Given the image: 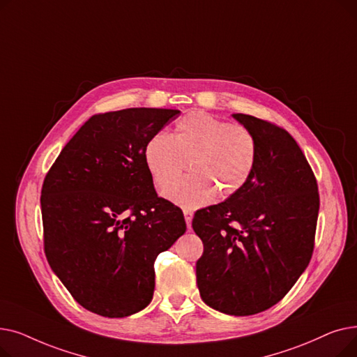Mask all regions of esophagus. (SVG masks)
<instances>
[{
    "label": "esophagus",
    "mask_w": 357,
    "mask_h": 357,
    "mask_svg": "<svg viewBox=\"0 0 357 357\" xmlns=\"http://www.w3.org/2000/svg\"><path fill=\"white\" fill-rule=\"evenodd\" d=\"M194 213L191 210H183V217L186 221V226H188V230H191V221H192Z\"/></svg>",
    "instance_id": "34e87169"
}]
</instances>
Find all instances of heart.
<instances>
[{
	"mask_svg": "<svg viewBox=\"0 0 357 357\" xmlns=\"http://www.w3.org/2000/svg\"><path fill=\"white\" fill-rule=\"evenodd\" d=\"M259 144L253 131L208 112H191L175 124L172 136L158 133L144 147V162L160 190L180 174L190 159L193 174L169 186L165 195L186 208L211 202L217 192L227 198L240 191L255 172Z\"/></svg>",
	"mask_w": 357,
	"mask_h": 357,
	"instance_id": "b5f03b06",
	"label": "heart"
}]
</instances>
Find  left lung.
Wrapping results in <instances>:
<instances>
[{
	"label": "left lung",
	"mask_w": 357,
	"mask_h": 357,
	"mask_svg": "<svg viewBox=\"0 0 357 357\" xmlns=\"http://www.w3.org/2000/svg\"><path fill=\"white\" fill-rule=\"evenodd\" d=\"M259 144L255 172L224 202L198 210L202 240L197 285L205 304L230 315H253L282 299L308 266L320 195L312 169L282 127L233 116Z\"/></svg>",
	"instance_id": "8db88e82"
}]
</instances>
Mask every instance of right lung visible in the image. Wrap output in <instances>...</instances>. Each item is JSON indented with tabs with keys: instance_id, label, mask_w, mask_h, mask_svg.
Listing matches in <instances>:
<instances>
[{
	"instance_id": "add662e5",
	"label": "right lung",
	"mask_w": 357,
	"mask_h": 357,
	"mask_svg": "<svg viewBox=\"0 0 357 357\" xmlns=\"http://www.w3.org/2000/svg\"><path fill=\"white\" fill-rule=\"evenodd\" d=\"M179 114L127 108L92 116L45 176L47 261L91 312L121 318L147 307L158 255L186 230L182 210L158 197L144 162L149 139Z\"/></svg>"
}]
</instances>
